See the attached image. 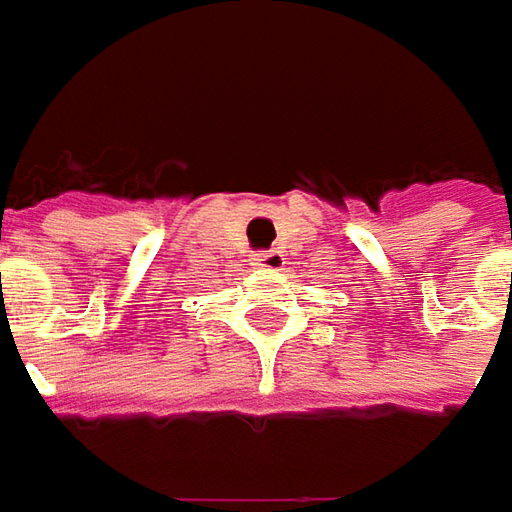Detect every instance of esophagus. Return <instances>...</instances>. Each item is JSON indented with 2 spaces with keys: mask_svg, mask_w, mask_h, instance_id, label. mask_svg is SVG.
Here are the masks:
<instances>
[{
  "mask_svg": "<svg viewBox=\"0 0 512 512\" xmlns=\"http://www.w3.org/2000/svg\"><path fill=\"white\" fill-rule=\"evenodd\" d=\"M253 264H256V267H264V270H281V267H284V253H281L279 248L262 250V253L253 256Z\"/></svg>",
  "mask_w": 512,
  "mask_h": 512,
  "instance_id": "esophagus-1",
  "label": "esophagus"
}]
</instances>
